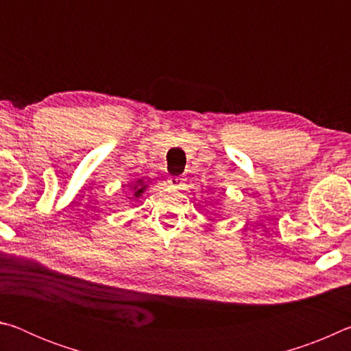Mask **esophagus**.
I'll use <instances>...</instances> for the list:
<instances>
[{
    "label": "esophagus",
    "mask_w": 351,
    "mask_h": 351,
    "mask_svg": "<svg viewBox=\"0 0 351 351\" xmlns=\"http://www.w3.org/2000/svg\"><path fill=\"white\" fill-rule=\"evenodd\" d=\"M167 182L170 184V187L173 189H184V186H186V180L181 176H170Z\"/></svg>",
    "instance_id": "1"
}]
</instances>
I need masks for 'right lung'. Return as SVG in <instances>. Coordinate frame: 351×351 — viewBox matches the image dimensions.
Instances as JSON below:
<instances>
[{"label":"right lung","instance_id":"right-lung-1","mask_svg":"<svg viewBox=\"0 0 351 351\" xmlns=\"http://www.w3.org/2000/svg\"><path fill=\"white\" fill-rule=\"evenodd\" d=\"M128 186L134 192V198H139L141 195L145 192V189L148 187L147 182H145V178H139V180L133 181L132 184H128Z\"/></svg>","mask_w":351,"mask_h":351}]
</instances>
